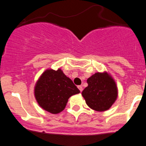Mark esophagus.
Instances as JSON below:
<instances>
[{
  "instance_id": "34e87169",
  "label": "esophagus",
  "mask_w": 146,
  "mask_h": 146,
  "mask_svg": "<svg viewBox=\"0 0 146 146\" xmlns=\"http://www.w3.org/2000/svg\"><path fill=\"white\" fill-rule=\"evenodd\" d=\"M78 88H79V90L80 91V92H82L83 91V86H78Z\"/></svg>"
}]
</instances>
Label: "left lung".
Instances as JSON below:
<instances>
[{
  "instance_id": "left-lung-1",
  "label": "left lung",
  "mask_w": 146,
  "mask_h": 146,
  "mask_svg": "<svg viewBox=\"0 0 146 146\" xmlns=\"http://www.w3.org/2000/svg\"><path fill=\"white\" fill-rule=\"evenodd\" d=\"M88 86L82 95L89 108L97 111H104L111 108L117 98L118 91L114 80L105 72H97L87 80Z\"/></svg>"
}]
</instances>
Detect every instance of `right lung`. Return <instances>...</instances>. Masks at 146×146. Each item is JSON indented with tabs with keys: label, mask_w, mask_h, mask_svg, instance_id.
<instances>
[{
	"label": "right lung",
	"mask_w": 146,
	"mask_h": 146,
	"mask_svg": "<svg viewBox=\"0 0 146 146\" xmlns=\"http://www.w3.org/2000/svg\"><path fill=\"white\" fill-rule=\"evenodd\" d=\"M80 92L60 68L45 71L35 86V97L37 103L42 109L54 114L65 109L71 96Z\"/></svg>",
	"instance_id": "1"
}]
</instances>
